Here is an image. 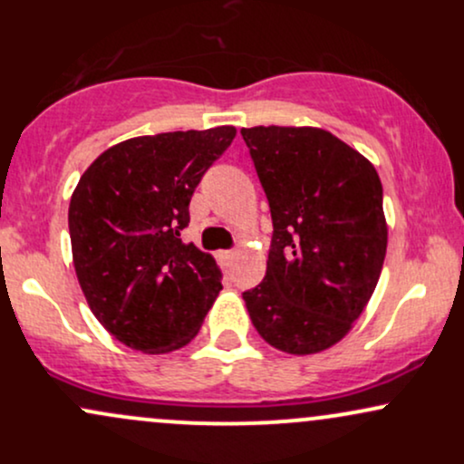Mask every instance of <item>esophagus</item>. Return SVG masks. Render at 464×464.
I'll list each match as a JSON object with an SVG mask.
<instances>
[{
    "label": "esophagus",
    "instance_id": "1",
    "mask_svg": "<svg viewBox=\"0 0 464 464\" xmlns=\"http://www.w3.org/2000/svg\"><path fill=\"white\" fill-rule=\"evenodd\" d=\"M220 257H222V262H225L227 266H231L233 262H236V250H222Z\"/></svg>",
    "mask_w": 464,
    "mask_h": 464
}]
</instances>
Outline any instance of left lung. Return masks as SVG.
<instances>
[{
	"label": "left lung",
	"mask_w": 464,
	"mask_h": 464,
	"mask_svg": "<svg viewBox=\"0 0 464 464\" xmlns=\"http://www.w3.org/2000/svg\"><path fill=\"white\" fill-rule=\"evenodd\" d=\"M273 218L262 284L244 292L268 344L307 355L343 340L386 257L384 191L358 150L321 129H242Z\"/></svg>",
	"instance_id": "1"
}]
</instances>
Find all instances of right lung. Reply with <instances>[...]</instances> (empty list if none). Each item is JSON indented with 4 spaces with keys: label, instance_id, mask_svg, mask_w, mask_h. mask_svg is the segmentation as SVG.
<instances>
[{
    "label": "right lung",
    "instance_id": "obj_1",
    "mask_svg": "<svg viewBox=\"0 0 464 464\" xmlns=\"http://www.w3.org/2000/svg\"><path fill=\"white\" fill-rule=\"evenodd\" d=\"M236 129L126 140L100 154L69 202L76 275L102 327L143 353L180 349L222 290L211 255L183 244L189 200Z\"/></svg>",
    "mask_w": 464,
    "mask_h": 464
}]
</instances>
